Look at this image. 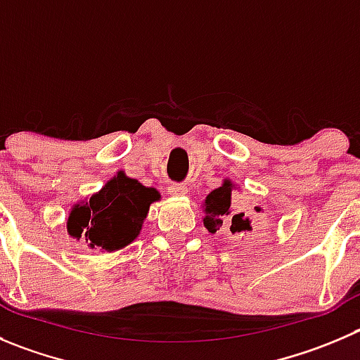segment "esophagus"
<instances>
[{
  "mask_svg": "<svg viewBox=\"0 0 360 360\" xmlns=\"http://www.w3.org/2000/svg\"><path fill=\"white\" fill-rule=\"evenodd\" d=\"M167 193L171 194V196H186L187 194V187L182 186V184H171L169 187H167Z\"/></svg>",
  "mask_w": 360,
  "mask_h": 360,
  "instance_id": "obj_1",
  "label": "esophagus"
}]
</instances>
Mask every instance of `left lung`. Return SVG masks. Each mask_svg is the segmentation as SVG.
I'll return each instance as SVG.
<instances>
[{"mask_svg":"<svg viewBox=\"0 0 360 360\" xmlns=\"http://www.w3.org/2000/svg\"><path fill=\"white\" fill-rule=\"evenodd\" d=\"M235 186L229 180H224L221 187L212 191L205 200V228L215 233L222 226L224 219H229V231L231 233H242V231H251V221L244 217V214H233L231 210V194Z\"/></svg>","mask_w":360,"mask_h":360,"instance_id":"left-lung-1","label":"left lung"}]
</instances>
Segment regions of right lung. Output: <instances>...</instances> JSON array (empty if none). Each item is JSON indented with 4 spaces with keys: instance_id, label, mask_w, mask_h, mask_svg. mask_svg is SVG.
I'll list each match as a JSON object with an SVG mask.
<instances>
[{
    "instance_id": "right-lung-1",
    "label": "right lung",
    "mask_w": 360,
    "mask_h": 360,
    "mask_svg": "<svg viewBox=\"0 0 360 360\" xmlns=\"http://www.w3.org/2000/svg\"><path fill=\"white\" fill-rule=\"evenodd\" d=\"M159 200V191L120 171L90 200L72 207L67 231L75 240L83 238L91 249L118 251L134 242L150 205Z\"/></svg>"
}]
</instances>
